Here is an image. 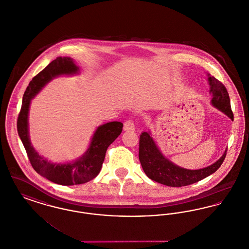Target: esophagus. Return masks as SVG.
Returning <instances> with one entry per match:
<instances>
[{
    "instance_id": "1",
    "label": "esophagus",
    "mask_w": 249,
    "mask_h": 249,
    "mask_svg": "<svg viewBox=\"0 0 249 249\" xmlns=\"http://www.w3.org/2000/svg\"><path fill=\"white\" fill-rule=\"evenodd\" d=\"M124 130L125 131H133L134 130V123L131 119H128L124 123Z\"/></svg>"
}]
</instances>
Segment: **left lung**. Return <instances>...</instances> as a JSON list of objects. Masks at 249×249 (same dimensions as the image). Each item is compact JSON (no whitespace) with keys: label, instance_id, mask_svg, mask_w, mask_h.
<instances>
[{"label":"left lung","instance_id":"obj_1","mask_svg":"<svg viewBox=\"0 0 249 249\" xmlns=\"http://www.w3.org/2000/svg\"><path fill=\"white\" fill-rule=\"evenodd\" d=\"M207 75L210 86L209 92L212 95L211 105L233 120L230 97L225 86L210 74ZM226 152L227 150L211 165L197 170H190L177 165L165 158L155 142L150 130L142 131L140 135L139 160L144 174L151 180L168 187L179 188L188 186L209 177L222 164L225 160Z\"/></svg>","mask_w":249,"mask_h":249}]
</instances>
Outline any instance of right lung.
Returning <instances> with one entry per match:
<instances>
[{
	"label": "right lung",
	"mask_w": 249,
	"mask_h": 249,
	"mask_svg": "<svg viewBox=\"0 0 249 249\" xmlns=\"http://www.w3.org/2000/svg\"><path fill=\"white\" fill-rule=\"evenodd\" d=\"M79 71V67L70 57H58L51 61L27 87L17 123L18 135L34 169L49 181L62 186L80 185L96 178L102 169L108 146L119 137L123 128V124L119 121H112L99 126L87 151L71 162L54 163L36 151L29 134L28 119L32 100L52 79L60 75L78 74Z\"/></svg>",
	"instance_id": "add662e5"
}]
</instances>
